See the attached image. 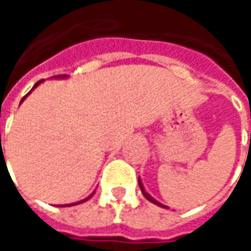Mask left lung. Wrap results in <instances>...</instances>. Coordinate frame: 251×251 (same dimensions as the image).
Here are the masks:
<instances>
[{
  "instance_id": "obj_1",
  "label": "left lung",
  "mask_w": 251,
  "mask_h": 251,
  "mask_svg": "<svg viewBox=\"0 0 251 251\" xmlns=\"http://www.w3.org/2000/svg\"><path fill=\"white\" fill-rule=\"evenodd\" d=\"M138 184H140V188H141L142 195H144V196H145V198H147V199L149 200V201H151V203H153V204L158 205V207H163V208H168V205L161 204V203H160V201H157V200L154 199V198H152V196H151V195L148 194L147 191H145V188H144V184H142V181H141V179H140V177H138Z\"/></svg>"
}]
</instances>
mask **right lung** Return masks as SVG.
Returning <instances> with one entry per match:
<instances>
[{
	"instance_id": "1",
	"label": "right lung",
	"mask_w": 251,
	"mask_h": 251,
	"mask_svg": "<svg viewBox=\"0 0 251 251\" xmlns=\"http://www.w3.org/2000/svg\"><path fill=\"white\" fill-rule=\"evenodd\" d=\"M67 77H68V75H57V76H55V79H67ZM44 82V79H43V80H39V82L36 83L35 86H33V88H32V90H30L29 93L26 94V95H25L24 98L21 99V102H24V99L26 98V97H28V95H29L30 93H32V91H33V90H35L36 87H37V86H39V84H40V83H43ZM94 195V192L91 195H90V196H87V198H86V199H83V200H79V201H76V203H71V204H63L62 207H70V205H76V204H80V203H84V201H86V200H88L90 199V198H91V196H93Z\"/></svg>"
}]
</instances>
